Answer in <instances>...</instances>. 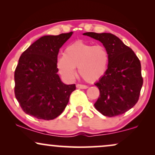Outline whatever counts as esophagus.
<instances>
[{"label":"esophagus","instance_id":"1","mask_svg":"<svg viewBox=\"0 0 155 155\" xmlns=\"http://www.w3.org/2000/svg\"><path fill=\"white\" fill-rule=\"evenodd\" d=\"M76 87L79 89H87L88 87L84 84H76Z\"/></svg>","mask_w":155,"mask_h":155}]
</instances>
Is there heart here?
<instances>
[{"label": "heart", "instance_id": "heart-1", "mask_svg": "<svg viewBox=\"0 0 155 155\" xmlns=\"http://www.w3.org/2000/svg\"><path fill=\"white\" fill-rule=\"evenodd\" d=\"M108 61L109 55L104 46L76 41L65 48L64 54L58 58L57 67L60 74L68 79H74L78 67L85 81L94 82L105 75Z\"/></svg>", "mask_w": 155, "mask_h": 155}]
</instances>
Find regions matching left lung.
Instances as JSON below:
<instances>
[{
  "label": "left lung",
  "instance_id": "left-lung-1",
  "mask_svg": "<svg viewBox=\"0 0 155 155\" xmlns=\"http://www.w3.org/2000/svg\"><path fill=\"white\" fill-rule=\"evenodd\" d=\"M107 49L109 61L105 75L95 84L100 97L94 104L104 116L122 114L138 102L143 85L140 60L130 48L111 33H84Z\"/></svg>",
  "mask_w": 155,
  "mask_h": 155
}]
</instances>
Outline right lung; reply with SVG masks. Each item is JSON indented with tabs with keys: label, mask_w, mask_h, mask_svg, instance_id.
<instances>
[{
	"label": "right lung",
	"mask_w": 155,
	"mask_h": 155,
	"mask_svg": "<svg viewBox=\"0 0 155 155\" xmlns=\"http://www.w3.org/2000/svg\"><path fill=\"white\" fill-rule=\"evenodd\" d=\"M72 34L42 36L19 58L15 71V94L27 114L39 120H54L66 107L76 85L62 82L57 60L60 49Z\"/></svg>",
	"instance_id": "right-lung-1"
}]
</instances>
